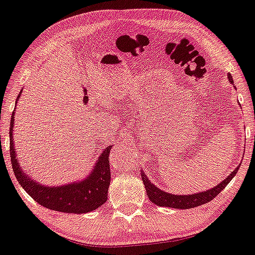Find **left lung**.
<instances>
[{
	"label": "left lung",
	"mask_w": 255,
	"mask_h": 255,
	"mask_svg": "<svg viewBox=\"0 0 255 255\" xmlns=\"http://www.w3.org/2000/svg\"><path fill=\"white\" fill-rule=\"evenodd\" d=\"M228 80L231 84L234 83L232 75L230 73L228 74ZM239 169L240 166L235 167V170L230 173V175L227 177V179H224L222 182H220L219 184L211 187L209 190L198 192V193L185 194V195L172 194V193H169V192L161 190L160 187H157L155 184H153L152 182L148 180V177L146 176L145 173H143V171L141 172L142 173L141 176H142L143 183L145 185L147 198L150 199L152 203H154L158 206H166V208L185 210V209L195 208V206H200L210 202V201H212L215 196H217L220 192L230 183V181H231L235 176Z\"/></svg>",
	"instance_id": "obj_1"
}]
</instances>
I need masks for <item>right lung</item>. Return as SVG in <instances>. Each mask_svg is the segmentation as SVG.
Masks as SVG:
<instances>
[{
	"mask_svg": "<svg viewBox=\"0 0 255 255\" xmlns=\"http://www.w3.org/2000/svg\"><path fill=\"white\" fill-rule=\"evenodd\" d=\"M22 90L16 99L20 100ZM15 118V109L12 113L9 124V154H11L12 169L16 180L35 202L46 209L59 211L63 213L82 214L99 209L108 200V190L111 182L109 155L112 145L104 148L95 162L93 169L83 180L71 183L50 186L33 180L24 172L18 163L15 144L13 140V126Z\"/></svg>",
	"mask_w": 255,
	"mask_h": 255,
	"instance_id": "right-lung-1",
	"label": "right lung"
}]
</instances>
